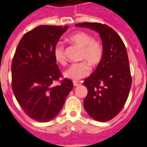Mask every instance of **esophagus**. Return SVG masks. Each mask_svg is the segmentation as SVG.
Returning a JSON list of instances; mask_svg holds the SVG:
<instances>
[{
  "label": "esophagus",
  "instance_id": "obj_1",
  "mask_svg": "<svg viewBox=\"0 0 147 147\" xmlns=\"http://www.w3.org/2000/svg\"><path fill=\"white\" fill-rule=\"evenodd\" d=\"M73 84L75 86H78L81 84V82L80 81H73Z\"/></svg>",
  "mask_w": 147,
  "mask_h": 147
}]
</instances>
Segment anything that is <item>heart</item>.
<instances>
[{
    "label": "heart",
    "mask_w": 147,
    "mask_h": 147,
    "mask_svg": "<svg viewBox=\"0 0 147 147\" xmlns=\"http://www.w3.org/2000/svg\"><path fill=\"white\" fill-rule=\"evenodd\" d=\"M68 39L82 47L80 59L87 61L74 63L64 72V75L67 78L76 81L89 75L91 72L90 63L93 67H96L101 63L104 56V47L100 41L94 39L89 34L84 31H77L71 34ZM53 55L57 63L61 65L65 64L64 47L61 43H58L55 45Z\"/></svg>",
    "instance_id": "obj_1"
}]
</instances>
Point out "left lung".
Wrapping results in <instances>:
<instances>
[{
  "label": "left lung",
  "mask_w": 147,
  "mask_h": 147,
  "mask_svg": "<svg viewBox=\"0 0 147 147\" xmlns=\"http://www.w3.org/2000/svg\"><path fill=\"white\" fill-rule=\"evenodd\" d=\"M75 26L91 28L100 35L104 47L102 61L84 80L88 94L83 102L91 117L107 121L118 114L127 100L132 77L122 39L112 28L98 22H81Z\"/></svg>",
  "instance_id": "8db88e82"
}]
</instances>
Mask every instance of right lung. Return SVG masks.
<instances>
[{
    "mask_svg": "<svg viewBox=\"0 0 147 147\" xmlns=\"http://www.w3.org/2000/svg\"><path fill=\"white\" fill-rule=\"evenodd\" d=\"M67 26H40L26 33L11 62V87L18 103L32 119L47 122L63 108L73 88L71 80L59 81L62 74L53 51Z\"/></svg>",
    "mask_w": 147,
    "mask_h": 147,
    "instance_id": "obj_1",
    "label": "right lung"
}]
</instances>
